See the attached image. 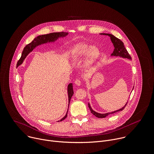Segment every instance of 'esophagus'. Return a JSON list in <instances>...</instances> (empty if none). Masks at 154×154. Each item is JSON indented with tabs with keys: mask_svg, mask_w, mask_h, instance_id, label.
Instances as JSON below:
<instances>
[{
	"mask_svg": "<svg viewBox=\"0 0 154 154\" xmlns=\"http://www.w3.org/2000/svg\"><path fill=\"white\" fill-rule=\"evenodd\" d=\"M75 84L78 85V86H79L81 85V81L79 80V79H76V81H75Z\"/></svg>",
	"mask_w": 154,
	"mask_h": 154,
	"instance_id": "obj_1",
	"label": "esophagus"
}]
</instances>
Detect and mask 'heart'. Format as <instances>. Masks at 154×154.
Returning a JSON list of instances; mask_svg holds the SVG:
<instances>
[{"instance_id":"1","label":"heart","mask_w":154,"mask_h":154,"mask_svg":"<svg viewBox=\"0 0 154 154\" xmlns=\"http://www.w3.org/2000/svg\"><path fill=\"white\" fill-rule=\"evenodd\" d=\"M84 59V66L89 69L93 66L100 56V50L96 46H91L88 44L81 42L73 46L69 51V57L73 64H78Z\"/></svg>"}]
</instances>
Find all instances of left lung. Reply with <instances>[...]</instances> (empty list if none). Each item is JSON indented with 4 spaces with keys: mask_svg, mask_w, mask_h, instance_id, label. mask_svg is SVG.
I'll return each instance as SVG.
<instances>
[{
    "mask_svg": "<svg viewBox=\"0 0 154 154\" xmlns=\"http://www.w3.org/2000/svg\"><path fill=\"white\" fill-rule=\"evenodd\" d=\"M100 35H107V36H109L110 38V40H111V41H112V44H113V46H114V50H113V53L111 54V56H119V57H123V58H127V59H132L130 54H129V53L128 52L127 50L125 47L124 43L122 42L120 39H119L117 38H116L115 36H114L113 35H111V34L100 33ZM133 89H134V88H133ZM127 103H128V102L126 103V104L125 105L124 107H122V108H121V109H118L117 110H115V111H113V112H112L106 113H98V112L94 111L93 109H91L89 103H88V107H89V109L90 110V112H91V113L92 114L94 115L97 118H102L106 117L107 116H108L110 114H112V113H116L117 112L122 110L125 108L126 106L127 105Z\"/></svg>",
    "mask_w": 154,
    "mask_h": 154,
    "instance_id": "1",
    "label": "left lung"
}]
</instances>
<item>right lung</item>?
Wrapping results in <instances>:
<instances>
[{
    "mask_svg": "<svg viewBox=\"0 0 154 154\" xmlns=\"http://www.w3.org/2000/svg\"><path fill=\"white\" fill-rule=\"evenodd\" d=\"M68 34H69L68 33H66V32H58V33H52L47 35H40L37 36L33 39V41L32 42L26 45L23 48L21 57L17 63V67L19 66L23 63L24 59L27 56V55L30 52H32L33 50V49H35L37 46L44 44H46V43L54 42L58 38L66 37L67 35H68ZM67 92H68V96H69V103H70V100L74 94L72 83H70L68 85ZM67 112H68V110L66 115L60 120V121H62L63 120L66 118V117L67 116ZM58 122H59V121H58Z\"/></svg>",
    "mask_w": 154,
    "mask_h": 154,
    "instance_id": "obj_1",
    "label": "right lung"
}]
</instances>
